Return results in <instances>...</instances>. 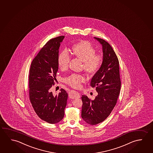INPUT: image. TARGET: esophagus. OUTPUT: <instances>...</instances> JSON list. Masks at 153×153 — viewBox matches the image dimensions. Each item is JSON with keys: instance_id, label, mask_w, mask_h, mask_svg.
Here are the masks:
<instances>
[{"instance_id": "esophagus-1", "label": "esophagus", "mask_w": 153, "mask_h": 153, "mask_svg": "<svg viewBox=\"0 0 153 153\" xmlns=\"http://www.w3.org/2000/svg\"><path fill=\"white\" fill-rule=\"evenodd\" d=\"M69 97L71 99H75V98H79L80 97V94L79 93L75 91H70V92L69 93Z\"/></svg>"}]
</instances>
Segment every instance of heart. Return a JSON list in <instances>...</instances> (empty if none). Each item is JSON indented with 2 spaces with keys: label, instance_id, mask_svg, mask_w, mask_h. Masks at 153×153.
I'll return each mask as SVG.
<instances>
[{
  "label": "heart",
  "instance_id": "b5f03b06",
  "mask_svg": "<svg viewBox=\"0 0 153 153\" xmlns=\"http://www.w3.org/2000/svg\"><path fill=\"white\" fill-rule=\"evenodd\" d=\"M70 52L73 56L83 61V68L86 73L93 74L100 69L103 62V55L101 53H95V49L88 40H81L74 44L70 48ZM70 56L63 51L59 54L58 64L61 70L68 69L70 62ZM65 83L73 88H80L85 82L86 78L80 74H73L65 78Z\"/></svg>",
  "mask_w": 153,
  "mask_h": 153
}]
</instances>
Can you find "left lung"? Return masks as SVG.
Instances as JSON below:
<instances>
[{"label": "left lung", "instance_id": "8db88e82", "mask_svg": "<svg viewBox=\"0 0 153 153\" xmlns=\"http://www.w3.org/2000/svg\"><path fill=\"white\" fill-rule=\"evenodd\" d=\"M94 38L102 46L103 62L90 83L91 87H96L98 95L93 100L86 95L82 97V117L90 125L101 123L109 116L116 105L121 86L117 55L108 42L101 38Z\"/></svg>", "mask_w": 153, "mask_h": 153}]
</instances>
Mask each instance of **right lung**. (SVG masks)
Instances as JSON below:
<instances>
[{
	"label": "right lung",
	"mask_w": 153,
	"mask_h": 153,
	"mask_svg": "<svg viewBox=\"0 0 153 153\" xmlns=\"http://www.w3.org/2000/svg\"><path fill=\"white\" fill-rule=\"evenodd\" d=\"M65 36L48 40L33 59L29 70L30 102L38 117L50 124H56L65 115L68 93L63 88L55 97L51 88L54 85L58 70L59 48Z\"/></svg>",
	"instance_id": "add662e5"
}]
</instances>
